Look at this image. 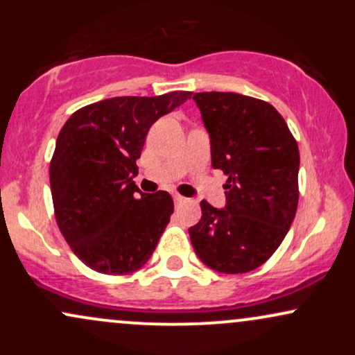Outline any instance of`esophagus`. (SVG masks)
<instances>
[{
	"mask_svg": "<svg viewBox=\"0 0 355 355\" xmlns=\"http://www.w3.org/2000/svg\"><path fill=\"white\" fill-rule=\"evenodd\" d=\"M173 200H175V205H182V203L187 202V198L182 197V195H173Z\"/></svg>",
	"mask_w": 355,
	"mask_h": 355,
	"instance_id": "esophagus-1",
	"label": "esophagus"
}]
</instances>
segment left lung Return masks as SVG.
Returning <instances> with one entry per match:
<instances>
[{
	"label": "left lung",
	"mask_w": 355,
	"mask_h": 355,
	"mask_svg": "<svg viewBox=\"0 0 355 355\" xmlns=\"http://www.w3.org/2000/svg\"><path fill=\"white\" fill-rule=\"evenodd\" d=\"M210 135L211 166L227 175L225 209L202 200L189 234L195 254L222 274H245L270 259L299 203V146L270 103L232 92L195 93Z\"/></svg>",
	"instance_id": "1"
}]
</instances>
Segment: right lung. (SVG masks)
Segmentation results:
<instances>
[{
  "label": "right lung",
  "instance_id": "right-lung-1",
  "mask_svg": "<svg viewBox=\"0 0 355 355\" xmlns=\"http://www.w3.org/2000/svg\"><path fill=\"white\" fill-rule=\"evenodd\" d=\"M190 92L116 96L76 110L61 128L50 164L60 232L85 266L108 275L137 272L164 234L173 200L132 180L150 126Z\"/></svg>",
  "mask_w": 355,
  "mask_h": 355
}]
</instances>
